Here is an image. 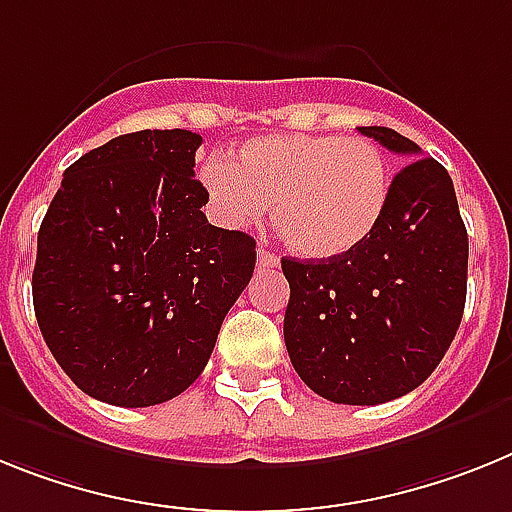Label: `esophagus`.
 Returning a JSON list of instances; mask_svg holds the SVG:
<instances>
[{
    "instance_id": "esophagus-1",
    "label": "esophagus",
    "mask_w": 512,
    "mask_h": 512,
    "mask_svg": "<svg viewBox=\"0 0 512 512\" xmlns=\"http://www.w3.org/2000/svg\"><path fill=\"white\" fill-rule=\"evenodd\" d=\"M278 262H281V257L273 255V252L268 250V247H257V268L260 270H270V268H278Z\"/></svg>"
}]
</instances>
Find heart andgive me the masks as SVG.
Returning a JSON list of instances; mask_svg holds the SVG:
<instances>
[{
  "instance_id": "b5f03b06",
  "label": "heart",
  "mask_w": 512,
  "mask_h": 512,
  "mask_svg": "<svg viewBox=\"0 0 512 512\" xmlns=\"http://www.w3.org/2000/svg\"><path fill=\"white\" fill-rule=\"evenodd\" d=\"M211 206L229 226L260 221L273 201L275 229L293 252L314 260L366 242L389 201L384 151L363 136L283 133L239 146L201 170Z\"/></svg>"
}]
</instances>
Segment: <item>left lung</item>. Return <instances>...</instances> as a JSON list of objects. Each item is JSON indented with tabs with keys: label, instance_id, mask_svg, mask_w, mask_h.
Instances as JSON below:
<instances>
[{
	"label": "left lung",
	"instance_id": "8db88e82",
	"mask_svg": "<svg viewBox=\"0 0 512 512\" xmlns=\"http://www.w3.org/2000/svg\"><path fill=\"white\" fill-rule=\"evenodd\" d=\"M412 159L394 175L371 237L327 260L283 257L291 286L283 337L311 391L337 404H381L428 379L466 304L469 239L451 175L384 126L358 128Z\"/></svg>",
	"mask_w": 512,
	"mask_h": 512
}]
</instances>
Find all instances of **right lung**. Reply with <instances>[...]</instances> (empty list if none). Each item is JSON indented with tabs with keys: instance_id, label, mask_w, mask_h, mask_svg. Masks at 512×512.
Listing matches in <instances>:
<instances>
[{
	"instance_id": "obj_1",
	"label": "right lung",
	"mask_w": 512,
	"mask_h": 512,
	"mask_svg": "<svg viewBox=\"0 0 512 512\" xmlns=\"http://www.w3.org/2000/svg\"><path fill=\"white\" fill-rule=\"evenodd\" d=\"M193 131H136L64 172L33 270L35 319L84 394L115 407L177 397L206 368L255 270V239L208 224Z\"/></svg>"
}]
</instances>
